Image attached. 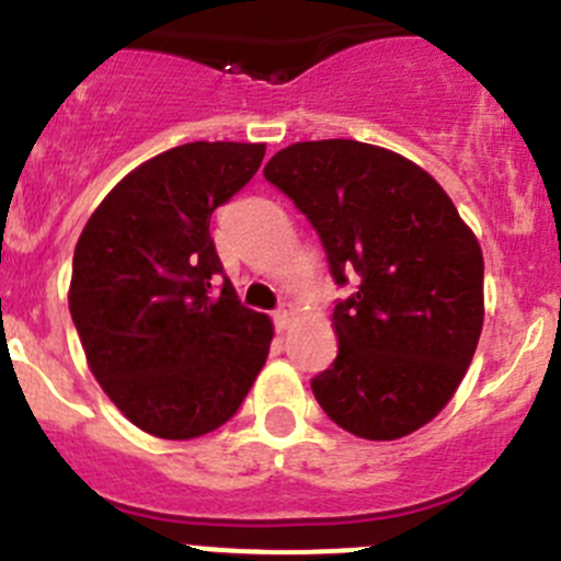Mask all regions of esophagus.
<instances>
[{
	"instance_id": "esophagus-1",
	"label": "esophagus",
	"mask_w": 561,
	"mask_h": 561,
	"mask_svg": "<svg viewBox=\"0 0 561 561\" xmlns=\"http://www.w3.org/2000/svg\"><path fill=\"white\" fill-rule=\"evenodd\" d=\"M293 318H296V307H293V305H282L279 310L274 312L276 329H279V332H285V329L293 323Z\"/></svg>"
}]
</instances>
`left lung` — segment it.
Returning <instances> with one entry per match:
<instances>
[{"label": "left lung", "mask_w": 561, "mask_h": 561, "mask_svg": "<svg viewBox=\"0 0 561 561\" xmlns=\"http://www.w3.org/2000/svg\"><path fill=\"white\" fill-rule=\"evenodd\" d=\"M310 218L337 285V357L312 379L329 417L363 439H399L454 399L484 323V256L432 174L374 144L301 140L265 165Z\"/></svg>", "instance_id": "8db88e82"}]
</instances>
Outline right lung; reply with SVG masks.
Returning a JSON list of instances; mask_svg holds the SVG:
<instances>
[{"label": "right lung", "mask_w": 561, "mask_h": 561, "mask_svg": "<svg viewBox=\"0 0 561 561\" xmlns=\"http://www.w3.org/2000/svg\"><path fill=\"white\" fill-rule=\"evenodd\" d=\"M265 157V144L196 140L129 171L75 249L68 310L91 374L122 415L162 439L229 421L268 359L274 323L238 301L209 216Z\"/></svg>", "instance_id": "right-lung-1"}]
</instances>
